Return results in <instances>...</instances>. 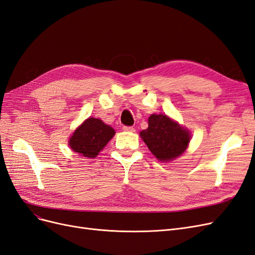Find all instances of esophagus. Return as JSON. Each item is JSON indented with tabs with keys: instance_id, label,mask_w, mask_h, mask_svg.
<instances>
[{
	"instance_id": "1",
	"label": "esophagus",
	"mask_w": 255,
	"mask_h": 255,
	"mask_svg": "<svg viewBox=\"0 0 255 255\" xmlns=\"http://www.w3.org/2000/svg\"><path fill=\"white\" fill-rule=\"evenodd\" d=\"M123 130H126V132L133 133V132H135V128L133 127H123Z\"/></svg>"
}]
</instances>
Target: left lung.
Masks as SVG:
<instances>
[{"instance_id":"obj_1","label":"left lung","mask_w":255,"mask_h":255,"mask_svg":"<svg viewBox=\"0 0 255 255\" xmlns=\"http://www.w3.org/2000/svg\"><path fill=\"white\" fill-rule=\"evenodd\" d=\"M148 125V128L140 132V137L158 160L170 161L187 149L191 137L189 130L168 116L153 114Z\"/></svg>"}]
</instances>
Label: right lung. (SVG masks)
I'll return each mask as SVG.
<instances>
[{
	"mask_svg": "<svg viewBox=\"0 0 255 255\" xmlns=\"http://www.w3.org/2000/svg\"><path fill=\"white\" fill-rule=\"evenodd\" d=\"M115 129L97 118H88L74 130L69 145L80 156L95 158L115 135Z\"/></svg>",
	"mask_w": 255,
	"mask_h": 255,
	"instance_id": "add662e5",
	"label": "right lung"
}]
</instances>
